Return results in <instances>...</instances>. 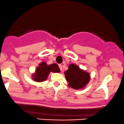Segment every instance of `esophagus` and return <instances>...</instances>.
Returning <instances> with one entry per match:
<instances>
[{
    "label": "esophagus",
    "mask_w": 124,
    "mask_h": 124,
    "mask_svg": "<svg viewBox=\"0 0 124 124\" xmlns=\"http://www.w3.org/2000/svg\"><path fill=\"white\" fill-rule=\"evenodd\" d=\"M59 67L60 70L61 71H62V64H59Z\"/></svg>",
    "instance_id": "obj_1"
}]
</instances>
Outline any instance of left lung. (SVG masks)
Masks as SVG:
<instances>
[{
	"label": "left lung",
	"mask_w": 124,
	"mask_h": 124,
	"mask_svg": "<svg viewBox=\"0 0 124 124\" xmlns=\"http://www.w3.org/2000/svg\"><path fill=\"white\" fill-rule=\"evenodd\" d=\"M68 69L65 72V78L69 83L68 85L74 89L84 87L90 80V75L80 70L77 65H70Z\"/></svg>",
	"instance_id": "1"
}]
</instances>
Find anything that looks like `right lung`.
I'll list each match as a JSON object with an SVG mask.
<instances>
[{"label":"right lung","mask_w":124,"mask_h":124,"mask_svg":"<svg viewBox=\"0 0 124 124\" xmlns=\"http://www.w3.org/2000/svg\"><path fill=\"white\" fill-rule=\"evenodd\" d=\"M60 72V70L57 64H53L50 65L46 64V62H42L39 67L37 68L36 73L33 75L34 79L37 82H43L48 78L50 72Z\"/></svg>","instance_id":"right-lung-1"}]
</instances>
